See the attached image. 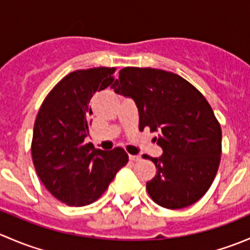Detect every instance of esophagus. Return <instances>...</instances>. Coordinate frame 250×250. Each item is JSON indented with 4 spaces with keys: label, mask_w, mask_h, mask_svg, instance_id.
Instances as JSON below:
<instances>
[{
    "label": "esophagus",
    "mask_w": 250,
    "mask_h": 250,
    "mask_svg": "<svg viewBox=\"0 0 250 250\" xmlns=\"http://www.w3.org/2000/svg\"><path fill=\"white\" fill-rule=\"evenodd\" d=\"M140 158L141 157L139 155H129V160L133 161V162H135V161H139Z\"/></svg>",
    "instance_id": "obj_1"
}]
</instances>
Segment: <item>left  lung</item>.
Returning a JSON list of instances; mask_svg holds the SVG:
<instances>
[{
  "mask_svg": "<svg viewBox=\"0 0 250 250\" xmlns=\"http://www.w3.org/2000/svg\"><path fill=\"white\" fill-rule=\"evenodd\" d=\"M132 98L139 129L158 132L161 157L146 190L158 206L180 209L197 202L214 181L221 155V128L202 93L179 75L151 67H125L111 85Z\"/></svg>",
  "mask_w": 250,
  "mask_h": 250,
  "instance_id": "8db88e82",
  "label": "left lung"
}]
</instances>
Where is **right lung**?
I'll list each match as a JSON object with an SVG mask.
<instances>
[{
  "label": "right lung",
  "mask_w": 250,
  "mask_h": 250,
  "mask_svg": "<svg viewBox=\"0 0 250 250\" xmlns=\"http://www.w3.org/2000/svg\"><path fill=\"white\" fill-rule=\"evenodd\" d=\"M115 67L70 72L42 103L34 125L31 155L46 188L60 202L83 207L98 200L128 155L121 147L103 151L84 144L92 123L90 99L113 82Z\"/></svg>",
  "instance_id": "obj_1"
}]
</instances>
